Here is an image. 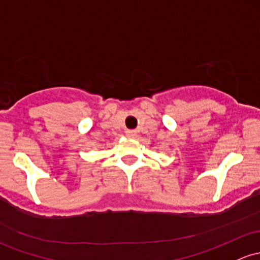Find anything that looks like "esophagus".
I'll return each mask as SVG.
<instances>
[{"instance_id":"1","label":"esophagus","mask_w":260,"mask_h":260,"mask_svg":"<svg viewBox=\"0 0 260 260\" xmlns=\"http://www.w3.org/2000/svg\"><path fill=\"white\" fill-rule=\"evenodd\" d=\"M125 135H127V137H131V138H135V137L137 136V131L128 129V131H125Z\"/></svg>"}]
</instances>
